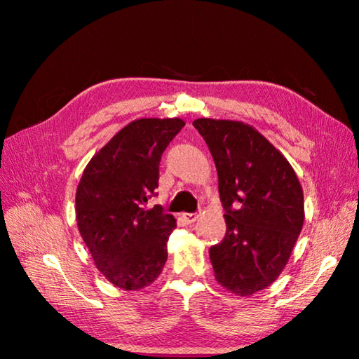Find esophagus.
<instances>
[{"label": "esophagus", "instance_id": "obj_1", "mask_svg": "<svg viewBox=\"0 0 359 359\" xmlns=\"http://www.w3.org/2000/svg\"><path fill=\"white\" fill-rule=\"evenodd\" d=\"M198 217H199V214H196V212H191V214H184V218L187 223H194L198 220Z\"/></svg>", "mask_w": 359, "mask_h": 359}]
</instances>
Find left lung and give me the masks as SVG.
Masks as SVG:
<instances>
[{
    "mask_svg": "<svg viewBox=\"0 0 359 359\" xmlns=\"http://www.w3.org/2000/svg\"><path fill=\"white\" fill-rule=\"evenodd\" d=\"M218 174L226 234L210 247L215 278L250 296L276 280L304 223V194L290 163L250 125L198 118Z\"/></svg>",
    "mask_w": 359,
    "mask_h": 359,
    "instance_id": "left-lung-1",
    "label": "left lung"
}]
</instances>
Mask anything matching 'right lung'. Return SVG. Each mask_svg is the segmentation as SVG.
<instances>
[{
    "label": "right lung",
    "instance_id": "obj_1",
    "mask_svg": "<svg viewBox=\"0 0 359 359\" xmlns=\"http://www.w3.org/2000/svg\"><path fill=\"white\" fill-rule=\"evenodd\" d=\"M184 126L180 118L131 121L90 160L79 182V233L115 287L141 290L165 267L175 218L147 203L156 196L163 151Z\"/></svg>",
    "mask_w": 359,
    "mask_h": 359
}]
</instances>
